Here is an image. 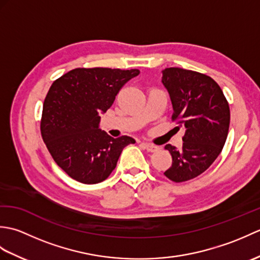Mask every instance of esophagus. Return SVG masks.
<instances>
[{
    "label": "esophagus",
    "mask_w": 260,
    "mask_h": 260,
    "mask_svg": "<svg viewBox=\"0 0 260 260\" xmlns=\"http://www.w3.org/2000/svg\"><path fill=\"white\" fill-rule=\"evenodd\" d=\"M143 145H144V148L147 152L152 153V152H156L158 150V147L155 146V145H153V144H147V143H144Z\"/></svg>",
    "instance_id": "34e87169"
}]
</instances>
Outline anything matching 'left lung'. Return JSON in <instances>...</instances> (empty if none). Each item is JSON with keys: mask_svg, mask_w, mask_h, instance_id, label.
<instances>
[{"mask_svg": "<svg viewBox=\"0 0 260 260\" xmlns=\"http://www.w3.org/2000/svg\"><path fill=\"white\" fill-rule=\"evenodd\" d=\"M162 82L173 106L172 120L185 127L182 148L171 144L165 150L172 165L164 172L180 183L202 174L221 153L227 140L230 109L221 88L211 77L182 68H165Z\"/></svg>", "mask_w": 260, "mask_h": 260, "instance_id": "left-lung-1", "label": "left lung"}]
</instances>
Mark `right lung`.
Returning a JSON list of instances; mask_svg holds the SVG:
<instances>
[{
  "label": "right lung",
  "mask_w": 260,
  "mask_h": 260,
  "mask_svg": "<svg viewBox=\"0 0 260 260\" xmlns=\"http://www.w3.org/2000/svg\"><path fill=\"white\" fill-rule=\"evenodd\" d=\"M139 69L76 68L53 81L43 103L41 135L54 162L85 184L106 180L120 153L135 140L110 137L99 128L101 113L112 106Z\"/></svg>",
  "instance_id": "right-lung-1"
}]
</instances>
